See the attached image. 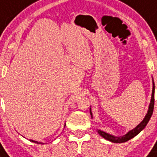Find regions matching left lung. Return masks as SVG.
<instances>
[{
    "label": "left lung",
    "mask_w": 157,
    "mask_h": 157,
    "mask_svg": "<svg viewBox=\"0 0 157 157\" xmlns=\"http://www.w3.org/2000/svg\"><path fill=\"white\" fill-rule=\"evenodd\" d=\"M154 94H155V85H154L153 82V86H152V94H151V103L149 105L148 111H147V113L146 114L144 119L143 120V121L140 123L139 124H138L134 129H132L130 131H129L125 135L121 137H115L113 135H111L109 134H107L103 131H101V130H98V133L100 134L101 136L104 138L105 139H107L108 141H111L112 143H124V142H127L129 139H131L132 138H134V136H136L137 134H139L140 132L143 130V129L145 128V126L147 125V124L148 123L149 120L151 118V115H152V112H153L154 109V103H155V99H154ZM91 112V111H90ZM91 114V112H90ZM92 117V116H91Z\"/></svg>",
    "instance_id": "8db88e82"
}]
</instances>
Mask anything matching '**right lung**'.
<instances>
[{
	"instance_id": "obj_1",
	"label": "right lung",
	"mask_w": 157,
	"mask_h": 157,
	"mask_svg": "<svg viewBox=\"0 0 157 157\" xmlns=\"http://www.w3.org/2000/svg\"><path fill=\"white\" fill-rule=\"evenodd\" d=\"M31 142H33V143H36V144H41V143H40V142L34 141V140H31Z\"/></svg>"
}]
</instances>
